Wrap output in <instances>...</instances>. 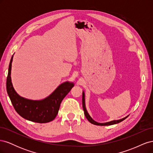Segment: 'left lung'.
<instances>
[{
  "label": "left lung",
  "instance_id": "obj_1",
  "mask_svg": "<svg viewBox=\"0 0 153 153\" xmlns=\"http://www.w3.org/2000/svg\"><path fill=\"white\" fill-rule=\"evenodd\" d=\"M82 106H83V109H84V114H85V117H86V118H87L88 121H89L91 123L95 124V125H98V126H109V125H112V124H117V123H119L120 122L124 121L125 119L128 117V116H127V117H124L123 119L117 120V121H112L105 123H98V122H96L95 121H94V120L91 117V116L89 115V114H88L87 111L86 110L85 104V94H84V92H83V93H82Z\"/></svg>",
  "mask_w": 153,
  "mask_h": 153
}]
</instances>
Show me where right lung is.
I'll return each instance as SVG.
<instances>
[{"label":"right lung","instance_id":"add662e5","mask_svg":"<svg viewBox=\"0 0 153 153\" xmlns=\"http://www.w3.org/2000/svg\"><path fill=\"white\" fill-rule=\"evenodd\" d=\"M12 56L9 65L6 80V89L9 97L16 112L29 121L46 123L53 121L58 114L62 100L74 86L73 83L64 82L44 100L37 101L20 96L14 89L11 79Z\"/></svg>","mask_w":153,"mask_h":153}]
</instances>
